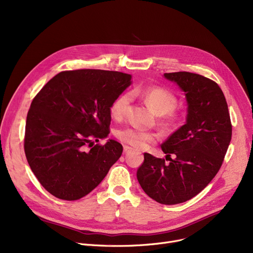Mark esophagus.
<instances>
[{"label": "esophagus", "mask_w": 253, "mask_h": 253, "mask_svg": "<svg viewBox=\"0 0 253 253\" xmlns=\"http://www.w3.org/2000/svg\"><path fill=\"white\" fill-rule=\"evenodd\" d=\"M132 151H134V150L131 147H129V145H124V153H130Z\"/></svg>", "instance_id": "34e87169"}]
</instances>
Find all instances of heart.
<instances>
[{
  "label": "heart",
  "mask_w": 253,
  "mask_h": 253,
  "mask_svg": "<svg viewBox=\"0 0 253 253\" xmlns=\"http://www.w3.org/2000/svg\"><path fill=\"white\" fill-rule=\"evenodd\" d=\"M132 93L134 95L140 96L154 114L157 116H164V119L161 121V125L164 128H170L173 125L174 120L169 113L176 108L177 100L171 92L160 87H150L144 89L137 88L132 91ZM131 100L132 94L129 92L119 95L111 105V114L113 118L116 120H122L128 111ZM117 137L131 147L143 150L147 149L150 143H153L158 139V134L134 127H125L118 130Z\"/></svg>",
  "instance_id": "b5f03b06"
}]
</instances>
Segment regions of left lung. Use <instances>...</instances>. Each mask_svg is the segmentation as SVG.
<instances>
[{
  "label": "left lung",
  "mask_w": 253,
  "mask_h": 253,
  "mask_svg": "<svg viewBox=\"0 0 253 253\" xmlns=\"http://www.w3.org/2000/svg\"><path fill=\"white\" fill-rule=\"evenodd\" d=\"M164 78L183 92L185 124L161 145L170 162L144 153L136 176L153 200L174 205L198 195L216 175L231 142L232 124L227 100L212 80L189 72L166 73Z\"/></svg>",
  "instance_id": "left-lung-1"
}]
</instances>
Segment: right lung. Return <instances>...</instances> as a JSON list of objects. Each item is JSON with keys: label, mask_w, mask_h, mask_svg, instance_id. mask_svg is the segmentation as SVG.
<instances>
[{"label": "right lung", "mask_w": 253, "mask_h": 253, "mask_svg": "<svg viewBox=\"0 0 253 253\" xmlns=\"http://www.w3.org/2000/svg\"><path fill=\"white\" fill-rule=\"evenodd\" d=\"M132 76L101 70L61 72L34 98L26 117L24 152L43 187L68 201L94 190L123 152L108 139L111 105Z\"/></svg>", "instance_id": "add662e5"}]
</instances>
